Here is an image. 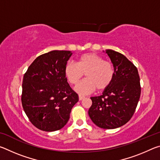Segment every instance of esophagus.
Instances as JSON below:
<instances>
[{"instance_id": "1", "label": "esophagus", "mask_w": 160, "mask_h": 160, "mask_svg": "<svg viewBox=\"0 0 160 160\" xmlns=\"http://www.w3.org/2000/svg\"><path fill=\"white\" fill-rule=\"evenodd\" d=\"M85 98V96H82V95H79V100H82V99H84Z\"/></svg>"}]
</instances>
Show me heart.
<instances>
[{
	"instance_id": "1",
	"label": "heart",
	"mask_w": 160,
	"mask_h": 160,
	"mask_svg": "<svg viewBox=\"0 0 160 160\" xmlns=\"http://www.w3.org/2000/svg\"><path fill=\"white\" fill-rule=\"evenodd\" d=\"M64 73L68 82L77 85L85 73L87 78L75 88L78 93H91L97 88L99 91L109 88L114 77L112 64L104 60L95 53L82 54L78 58L76 63H68L64 68Z\"/></svg>"
}]
</instances>
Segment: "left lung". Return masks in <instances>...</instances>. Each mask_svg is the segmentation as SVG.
Instances as JSON below:
<instances>
[{
  "instance_id": "left-lung-1",
  "label": "left lung",
  "mask_w": 160,
  "mask_h": 160,
  "mask_svg": "<svg viewBox=\"0 0 160 160\" xmlns=\"http://www.w3.org/2000/svg\"><path fill=\"white\" fill-rule=\"evenodd\" d=\"M114 69V77L102 94L92 97L88 111L92 122L99 128L113 129L123 126L132 118L138 103L141 88L137 68L125 56L107 49Z\"/></svg>"
}]
</instances>
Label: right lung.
<instances>
[{
    "label": "right lung",
    "mask_w": 160,
    "mask_h": 160,
    "mask_svg": "<svg viewBox=\"0 0 160 160\" xmlns=\"http://www.w3.org/2000/svg\"><path fill=\"white\" fill-rule=\"evenodd\" d=\"M72 54L57 50L42 54L24 75L22 104L31 123L42 131L51 132L64 127L79 99L64 73Z\"/></svg>",
    "instance_id": "1"
}]
</instances>
